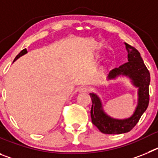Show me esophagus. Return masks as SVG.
I'll return each mask as SVG.
<instances>
[{
	"label": "esophagus",
	"mask_w": 158,
	"mask_h": 158,
	"mask_svg": "<svg viewBox=\"0 0 158 158\" xmlns=\"http://www.w3.org/2000/svg\"><path fill=\"white\" fill-rule=\"evenodd\" d=\"M89 91H90V89L89 87H81L79 89L80 93H88Z\"/></svg>",
	"instance_id": "esophagus-1"
}]
</instances>
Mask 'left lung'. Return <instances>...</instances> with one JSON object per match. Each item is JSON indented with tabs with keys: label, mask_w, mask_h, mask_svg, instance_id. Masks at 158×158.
<instances>
[{
	"label": "left lung",
	"mask_w": 158,
	"mask_h": 158,
	"mask_svg": "<svg viewBox=\"0 0 158 158\" xmlns=\"http://www.w3.org/2000/svg\"><path fill=\"white\" fill-rule=\"evenodd\" d=\"M125 46L128 53V62L110 71L108 78H115L119 75L129 77L134 85L139 88V104L133 115L129 118L115 119L106 115L102 109L100 98L94 93H90L89 95L93 102L91 108L92 122L104 134L118 135L129 132L138 123L149 105L150 72L144 64L139 51L126 43Z\"/></svg>",
	"instance_id": "obj_1"
}]
</instances>
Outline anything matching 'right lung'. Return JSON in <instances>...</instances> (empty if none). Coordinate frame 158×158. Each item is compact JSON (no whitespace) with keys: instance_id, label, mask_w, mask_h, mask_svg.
Instances as JSON below:
<instances>
[{"instance_id":"add662e5","label":"right lung","mask_w":158,"mask_h":158,"mask_svg":"<svg viewBox=\"0 0 158 158\" xmlns=\"http://www.w3.org/2000/svg\"><path fill=\"white\" fill-rule=\"evenodd\" d=\"M26 53H27V50H26V49H23V50H22V51H20V52H19V54H18L17 56H16V58H15L14 61H16V60L17 59V58H19V57L22 56V55H23V54H26Z\"/></svg>"}]
</instances>
